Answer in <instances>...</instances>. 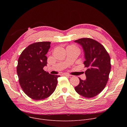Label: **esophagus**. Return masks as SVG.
Masks as SVG:
<instances>
[{
  "mask_svg": "<svg viewBox=\"0 0 127 127\" xmlns=\"http://www.w3.org/2000/svg\"><path fill=\"white\" fill-rule=\"evenodd\" d=\"M63 75H65V76H71L70 74H68V73H64Z\"/></svg>",
  "mask_w": 127,
  "mask_h": 127,
  "instance_id": "34e87169",
  "label": "esophagus"
}]
</instances>
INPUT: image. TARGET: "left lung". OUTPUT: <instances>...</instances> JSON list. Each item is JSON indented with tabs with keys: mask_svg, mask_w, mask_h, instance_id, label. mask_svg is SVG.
Returning a JSON list of instances; mask_svg holds the SVG:
<instances>
[{
	"mask_svg": "<svg viewBox=\"0 0 127 127\" xmlns=\"http://www.w3.org/2000/svg\"><path fill=\"white\" fill-rule=\"evenodd\" d=\"M82 47L85 60L84 62L86 79L79 78V84L75 91L81 96L92 98L98 95L105 87L111 71V59L104 47L90 38H82L74 41Z\"/></svg>",
	"mask_w": 127,
	"mask_h": 127,
	"instance_id": "left-lung-1",
	"label": "left lung"
}]
</instances>
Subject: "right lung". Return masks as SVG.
Returning <instances> with one entry per match:
<instances>
[{
	"label": "right lung",
	"mask_w": 127,
	"mask_h": 127,
	"mask_svg": "<svg viewBox=\"0 0 127 127\" xmlns=\"http://www.w3.org/2000/svg\"><path fill=\"white\" fill-rule=\"evenodd\" d=\"M51 42L33 43L27 47L18 60L17 73L24 93L34 100L48 97L55 91L60 75H52L44 71L47 66L46 56Z\"/></svg>",
	"instance_id": "add662e5"
}]
</instances>
